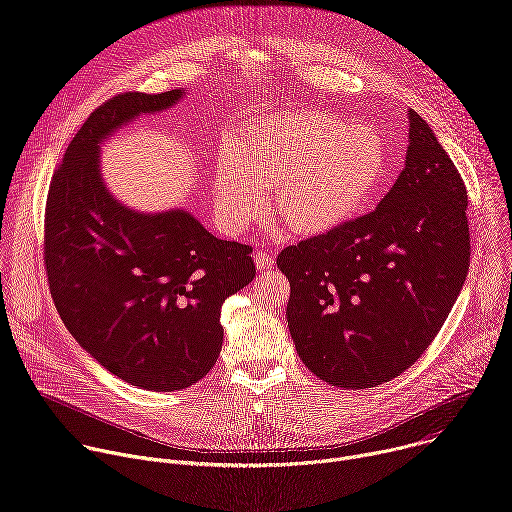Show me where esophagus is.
I'll return each mask as SVG.
<instances>
[{
    "mask_svg": "<svg viewBox=\"0 0 512 512\" xmlns=\"http://www.w3.org/2000/svg\"><path fill=\"white\" fill-rule=\"evenodd\" d=\"M253 259H255V267L259 271H267V269H271L275 265V257L271 253H267V251H257L253 255Z\"/></svg>",
    "mask_w": 512,
    "mask_h": 512,
    "instance_id": "34e87169",
    "label": "esophagus"
}]
</instances>
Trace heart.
Segmentation results:
<instances>
[{"label":"heart","instance_id":"1","mask_svg":"<svg viewBox=\"0 0 512 512\" xmlns=\"http://www.w3.org/2000/svg\"><path fill=\"white\" fill-rule=\"evenodd\" d=\"M389 156L379 129L320 111L265 117L243 127L216 162L212 204L231 231H243L273 188V206L300 235L354 218L381 188Z\"/></svg>","mask_w":512,"mask_h":512}]
</instances>
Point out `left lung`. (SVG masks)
<instances>
[{"mask_svg": "<svg viewBox=\"0 0 512 512\" xmlns=\"http://www.w3.org/2000/svg\"><path fill=\"white\" fill-rule=\"evenodd\" d=\"M407 115L405 168L379 206L277 255L289 334L334 387L369 389L409 369L468 275L466 186L425 119Z\"/></svg>", "mask_w": 512, "mask_h": 512, "instance_id": "obj_1", "label": "left lung"}]
</instances>
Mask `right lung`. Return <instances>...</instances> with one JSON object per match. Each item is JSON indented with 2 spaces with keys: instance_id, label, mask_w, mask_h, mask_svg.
<instances>
[{
  "instance_id": "add662e5",
  "label": "right lung",
  "mask_w": 512,
  "mask_h": 512,
  "mask_svg": "<svg viewBox=\"0 0 512 512\" xmlns=\"http://www.w3.org/2000/svg\"><path fill=\"white\" fill-rule=\"evenodd\" d=\"M182 97L121 93L95 109L52 176L44 216L50 294L68 332L115 377L164 393L214 367L221 308L255 277L249 245L216 239L188 210H131L101 178V143Z\"/></svg>"
}]
</instances>
